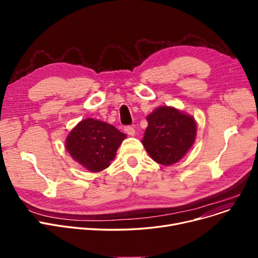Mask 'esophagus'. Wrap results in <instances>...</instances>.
<instances>
[{"label": "esophagus", "mask_w": 258, "mask_h": 258, "mask_svg": "<svg viewBox=\"0 0 258 258\" xmlns=\"http://www.w3.org/2000/svg\"><path fill=\"white\" fill-rule=\"evenodd\" d=\"M124 131H125V133L127 134V135H130V136H134L135 135V128L132 126V125H126V126H124Z\"/></svg>", "instance_id": "1"}]
</instances>
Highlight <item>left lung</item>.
<instances>
[{"label":"left lung","instance_id":"1","mask_svg":"<svg viewBox=\"0 0 258 258\" xmlns=\"http://www.w3.org/2000/svg\"><path fill=\"white\" fill-rule=\"evenodd\" d=\"M146 120L148 126L142 143L148 155L159 164L177 163L195 142V119L171 106L156 108Z\"/></svg>","mask_w":258,"mask_h":258}]
</instances>
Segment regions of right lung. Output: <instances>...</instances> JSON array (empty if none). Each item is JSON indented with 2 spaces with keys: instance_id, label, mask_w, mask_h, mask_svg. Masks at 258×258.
Returning a JSON list of instances; mask_svg holds the SVG:
<instances>
[{
  "instance_id": "obj_1",
  "label": "right lung",
  "mask_w": 258,
  "mask_h": 258,
  "mask_svg": "<svg viewBox=\"0 0 258 258\" xmlns=\"http://www.w3.org/2000/svg\"><path fill=\"white\" fill-rule=\"evenodd\" d=\"M126 135L92 118L80 121L67 137L66 148L74 160L92 172L110 166Z\"/></svg>"
}]
</instances>
